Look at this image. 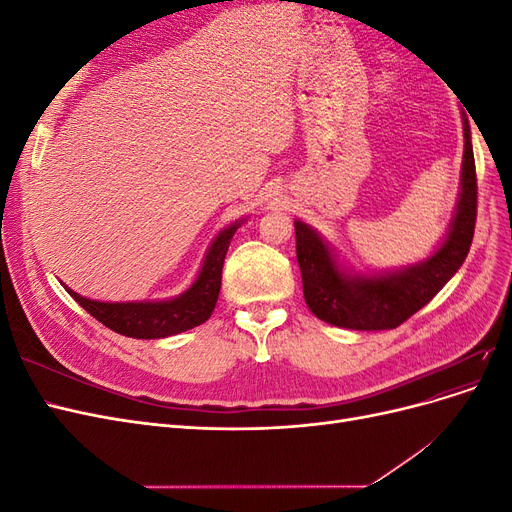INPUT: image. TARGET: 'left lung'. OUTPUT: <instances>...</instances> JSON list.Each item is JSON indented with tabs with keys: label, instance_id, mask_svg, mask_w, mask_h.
Instances as JSON below:
<instances>
[{
	"label": "left lung",
	"instance_id": "obj_1",
	"mask_svg": "<svg viewBox=\"0 0 512 512\" xmlns=\"http://www.w3.org/2000/svg\"><path fill=\"white\" fill-rule=\"evenodd\" d=\"M463 166L457 213L436 254L408 269L382 275H350L339 269L331 247L314 228L294 222L303 297L312 314L333 327L384 331L425 307L466 260L476 226V166L470 126L463 115Z\"/></svg>",
	"mask_w": 512,
	"mask_h": 512
}]
</instances>
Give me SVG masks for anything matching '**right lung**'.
<instances>
[{"label": "right lung", "instance_id": "obj_1", "mask_svg": "<svg viewBox=\"0 0 512 512\" xmlns=\"http://www.w3.org/2000/svg\"><path fill=\"white\" fill-rule=\"evenodd\" d=\"M241 222L230 224L218 237L213 239L205 256L203 269H200L196 282L183 294L168 301H138V303H102L91 301L66 288L70 297L79 303L87 314L111 331L136 337V339H160L183 333L198 327L213 314L218 303L222 286V267L228 252L232 235H235Z\"/></svg>", "mask_w": 512, "mask_h": 512}]
</instances>
